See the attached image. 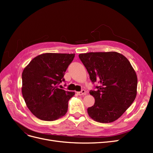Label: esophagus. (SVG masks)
Listing matches in <instances>:
<instances>
[{
	"mask_svg": "<svg viewBox=\"0 0 153 153\" xmlns=\"http://www.w3.org/2000/svg\"><path fill=\"white\" fill-rule=\"evenodd\" d=\"M77 94L79 95V96H82V95H83V96H84V95H85L86 94V92H85V90H82L81 91H80V92H77Z\"/></svg>",
	"mask_w": 153,
	"mask_h": 153,
	"instance_id": "1",
	"label": "esophagus"
}]
</instances>
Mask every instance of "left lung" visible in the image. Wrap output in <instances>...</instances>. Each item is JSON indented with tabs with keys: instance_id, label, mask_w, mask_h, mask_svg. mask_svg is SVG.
<instances>
[{
	"instance_id": "8db88e82",
	"label": "left lung",
	"mask_w": 153,
	"mask_h": 153,
	"mask_svg": "<svg viewBox=\"0 0 153 153\" xmlns=\"http://www.w3.org/2000/svg\"><path fill=\"white\" fill-rule=\"evenodd\" d=\"M89 73L96 90L89 93L95 103L87 108L95 121H115L133 103L137 96V76L130 62L121 53L114 52H89L78 55Z\"/></svg>"
}]
</instances>
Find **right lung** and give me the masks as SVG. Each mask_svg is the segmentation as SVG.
Here are the masks:
<instances>
[{
    "instance_id": "obj_1",
    "label": "right lung",
    "mask_w": 153,
    "mask_h": 153,
    "mask_svg": "<svg viewBox=\"0 0 153 153\" xmlns=\"http://www.w3.org/2000/svg\"><path fill=\"white\" fill-rule=\"evenodd\" d=\"M74 53H47L34 58L22 73V95L30 112L43 121H52L68 111L74 92L59 89Z\"/></svg>"
}]
</instances>
